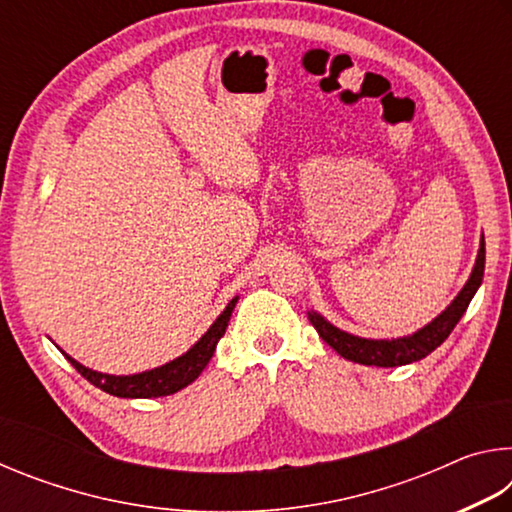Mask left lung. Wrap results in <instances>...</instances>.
Masks as SVG:
<instances>
[{
	"instance_id": "8db88e82",
	"label": "left lung",
	"mask_w": 512,
	"mask_h": 512,
	"mask_svg": "<svg viewBox=\"0 0 512 512\" xmlns=\"http://www.w3.org/2000/svg\"><path fill=\"white\" fill-rule=\"evenodd\" d=\"M483 268H485V241L481 237V248L479 255H476V262L472 268L470 280L465 282L461 293L454 298L452 305H449L443 314L436 316L429 325H424L418 332L409 336H402V339H361V336H354L343 332V329L334 327L332 323L316 314V311H309V323L316 327L329 348H334L341 354L343 359L363 363V366H377V368H395V366H406V363L420 361L431 354L433 350L443 343L452 329L456 327L458 320L465 314L467 305L474 298L476 289L481 287L483 282Z\"/></svg>"
}]
</instances>
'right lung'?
Here are the masks:
<instances>
[{
    "instance_id": "add662e5",
    "label": "right lung",
    "mask_w": 512,
    "mask_h": 512,
    "mask_svg": "<svg viewBox=\"0 0 512 512\" xmlns=\"http://www.w3.org/2000/svg\"><path fill=\"white\" fill-rule=\"evenodd\" d=\"M237 300L239 298H232L228 302V307L221 311V316L214 320L212 327L207 329L183 357L164 363L160 368L137 372V375H103V372L81 366V363L69 357V354H63L65 359L90 381V384L101 388L103 393H110L115 397H144V400H149V397L173 395L178 393L180 388L192 384V381L201 375L207 363H210L216 350V343H219V339L225 334V327L230 323L232 309H235Z\"/></svg>"
}]
</instances>
